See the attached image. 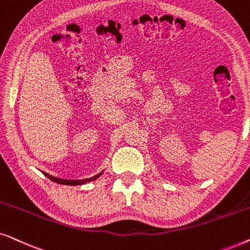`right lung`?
<instances>
[{
  "instance_id": "1",
  "label": "right lung",
  "mask_w": 250,
  "mask_h": 250,
  "mask_svg": "<svg viewBox=\"0 0 250 250\" xmlns=\"http://www.w3.org/2000/svg\"><path fill=\"white\" fill-rule=\"evenodd\" d=\"M102 173H104V172L99 173L98 175L92 176V177H90V179H84V180H66V179H59V177L52 176V175H50V174L43 172L44 175H45L46 177H49L51 181H53V182H56L58 184H64V186H82V184L88 183V182H91V181L97 180L98 177H100V175H101Z\"/></svg>"
}]
</instances>
